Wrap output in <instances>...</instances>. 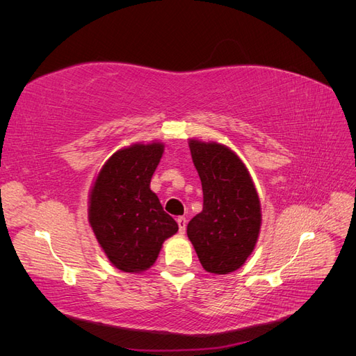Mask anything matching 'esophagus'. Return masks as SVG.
<instances>
[{"mask_svg": "<svg viewBox=\"0 0 356 356\" xmlns=\"http://www.w3.org/2000/svg\"><path fill=\"white\" fill-rule=\"evenodd\" d=\"M177 222H178V227H179V233H184L186 227H187V220L184 217H178Z\"/></svg>", "mask_w": 356, "mask_h": 356, "instance_id": "1", "label": "esophagus"}]
</instances>
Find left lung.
Wrapping results in <instances>:
<instances>
[{
  "mask_svg": "<svg viewBox=\"0 0 356 356\" xmlns=\"http://www.w3.org/2000/svg\"><path fill=\"white\" fill-rule=\"evenodd\" d=\"M193 163L202 181L203 209L187 225L203 268L227 275L243 266L261 227L258 193L243 161L229 147L190 139Z\"/></svg>",
  "mask_w": 356,
  "mask_h": 356,
  "instance_id": "obj_1",
  "label": "left lung"
}]
</instances>
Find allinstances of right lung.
I'll list each match as a JSON object with an SVG mask.
<instances>
[{
  "instance_id": "obj_1",
  "label": "right lung",
  "mask_w": 356,
  "mask_h": 356,
  "mask_svg": "<svg viewBox=\"0 0 356 356\" xmlns=\"http://www.w3.org/2000/svg\"><path fill=\"white\" fill-rule=\"evenodd\" d=\"M165 145L134 144L115 152L96 177L89 196V222L102 251L118 270L152 267L177 221L149 188Z\"/></svg>"
}]
</instances>
